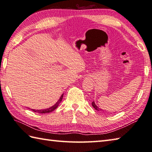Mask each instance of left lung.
Instances as JSON below:
<instances>
[{"label":"left lung","mask_w":152,"mask_h":152,"mask_svg":"<svg viewBox=\"0 0 152 152\" xmlns=\"http://www.w3.org/2000/svg\"><path fill=\"white\" fill-rule=\"evenodd\" d=\"M91 105H92V106H93V107L96 109V110H97V111H99V108L96 105V103H95V102H93L91 103Z\"/></svg>","instance_id":"1"}]
</instances>
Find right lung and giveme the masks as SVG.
I'll return each instance as SVG.
<instances>
[{"mask_svg":"<svg viewBox=\"0 0 152 152\" xmlns=\"http://www.w3.org/2000/svg\"><path fill=\"white\" fill-rule=\"evenodd\" d=\"M62 97H63V94L62 95V96H61L60 99H58V101L57 102H56L54 105L48 108V109H41V110H35V109H31V110L33 111L34 112H36V113H50L52 112L53 111H54L55 109H56V107L58 106V104L60 103L61 102V101L62 99Z\"/></svg>","mask_w":152,"mask_h":152,"instance_id":"add662e5","label":"right lung"}]
</instances>
